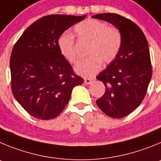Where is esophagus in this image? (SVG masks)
I'll use <instances>...</instances> for the list:
<instances>
[{"instance_id": "1", "label": "esophagus", "mask_w": 161, "mask_h": 161, "mask_svg": "<svg viewBox=\"0 0 161 161\" xmlns=\"http://www.w3.org/2000/svg\"><path fill=\"white\" fill-rule=\"evenodd\" d=\"M93 79H88V78H84V82L86 84H91L92 82Z\"/></svg>"}]
</instances>
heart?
Returning <instances> with one entry per match:
<instances>
[{"mask_svg": "<svg viewBox=\"0 0 161 161\" xmlns=\"http://www.w3.org/2000/svg\"><path fill=\"white\" fill-rule=\"evenodd\" d=\"M75 30L81 39L91 42L87 53L90 56L79 61L75 71L84 77H90L100 70L102 63L109 64L118 56L122 46V34L115 26H109L97 19H86L76 25ZM61 54L69 62L77 60L76 43L69 32L61 34L58 40Z\"/></svg>", "mask_w": 161, "mask_h": 161, "instance_id": "obj_1", "label": "heart"}]
</instances>
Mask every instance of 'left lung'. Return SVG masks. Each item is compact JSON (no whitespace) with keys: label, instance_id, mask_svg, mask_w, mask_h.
I'll list each match as a JSON object with an SVG mask.
<instances>
[{"label":"left lung","instance_id":"obj_1","mask_svg":"<svg viewBox=\"0 0 161 161\" xmlns=\"http://www.w3.org/2000/svg\"><path fill=\"white\" fill-rule=\"evenodd\" d=\"M92 17L111 23L122 34V46L117 58L96 77L106 87L96 103L108 116L123 118L140 105L152 79L147 41L141 29L123 16L108 13Z\"/></svg>","mask_w":161,"mask_h":161}]
</instances>
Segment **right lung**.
Masks as SVG:
<instances>
[{"label":"right lung","mask_w":161,"mask_h":161,"mask_svg":"<svg viewBox=\"0 0 161 161\" xmlns=\"http://www.w3.org/2000/svg\"><path fill=\"white\" fill-rule=\"evenodd\" d=\"M86 17L45 16L30 25L14 45L10 57L12 92L34 118L57 117L70 100L73 88L83 82L61 54L58 40Z\"/></svg>","instance_id":"add662e5"}]
</instances>
